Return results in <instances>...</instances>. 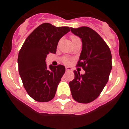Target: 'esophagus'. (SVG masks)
<instances>
[{
    "label": "esophagus",
    "instance_id": "1",
    "mask_svg": "<svg viewBox=\"0 0 129 129\" xmlns=\"http://www.w3.org/2000/svg\"><path fill=\"white\" fill-rule=\"evenodd\" d=\"M66 71H71L72 70V69L69 67H66Z\"/></svg>",
    "mask_w": 129,
    "mask_h": 129
}]
</instances>
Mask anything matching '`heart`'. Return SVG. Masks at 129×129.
I'll list each match as a JSON object with an SVG mask.
<instances>
[{
    "label": "heart",
    "instance_id": "1",
    "mask_svg": "<svg viewBox=\"0 0 129 129\" xmlns=\"http://www.w3.org/2000/svg\"><path fill=\"white\" fill-rule=\"evenodd\" d=\"M70 38H71V42H72V44H74V42H75L77 41V40H80V38H79V37H77V36H75V35H71V37H70ZM62 62H63V63H64L65 64H69V63H70V61H71V60H70V58H68V57H62Z\"/></svg>",
    "mask_w": 129,
    "mask_h": 129
}]
</instances>
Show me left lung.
Returning a JSON list of instances; mask_svg holds the SVG:
<instances>
[{
  "label": "left lung",
  "instance_id": "8db88e82",
  "mask_svg": "<svg viewBox=\"0 0 129 129\" xmlns=\"http://www.w3.org/2000/svg\"><path fill=\"white\" fill-rule=\"evenodd\" d=\"M71 30L82 39V50L76 66L85 73L80 75L74 71L75 77L69 86L75 101L88 104L100 95L109 80L112 67L111 52L104 40L90 27H71Z\"/></svg>",
  "mask_w": 129,
  "mask_h": 129
}]
</instances>
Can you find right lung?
Instances as JSON below:
<instances>
[{
	"mask_svg": "<svg viewBox=\"0 0 129 129\" xmlns=\"http://www.w3.org/2000/svg\"><path fill=\"white\" fill-rule=\"evenodd\" d=\"M69 31V27L44 23L27 37L19 51L18 66L23 85L37 102H49L55 96L66 68L62 65L47 68L45 58L50 53H56L60 39Z\"/></svg>",
	"mask_w": 129,
	"mask_h": 129,
	"instance_id": "add662e5",
	"label": "right lung"
}]
</instances>
